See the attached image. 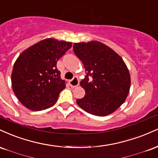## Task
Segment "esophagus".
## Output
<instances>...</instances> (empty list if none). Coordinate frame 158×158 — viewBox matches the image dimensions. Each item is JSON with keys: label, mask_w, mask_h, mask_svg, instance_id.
Instances as JSON below:
<instances>
[{"label": "esophagus", "mask_w": 158, "mask_h": 158, "mask_svg": "<svg viewBox=\"0 0 158 158\" xmlns=\"http://www.w3.org/2000/svg\"><path fill=\"white\" fill-rule=\"evenodd\" d=\"M69 85L72 87L77 86L79 85L78 78H77V77H74L73 79H72L71 81H69Z\"/></svg>", "instance_id": "1"}]
</instances>
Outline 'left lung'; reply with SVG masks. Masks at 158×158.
Returning <instances> with one entry per match:
<instances>
[{
	"label": "left lung",
	"instance_id": "1",
	"mask_svg": "<svg viewBox=\"0 0 158 158\" xmlns=\"http://www.w3.org/2000/svg\"><path fill=\"white\" fill-rule=\"evenodd\" d=\"M73 50L86 74L81 81L86 94L77 99V105L94 115L112 114L129 92L131 77L127 65L114 50L99 41L75 43Z\"/></svg>",
	"mask_w": 158,
	"mask_h": 158
}]
</instances>
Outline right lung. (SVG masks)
<instances>
[{
    "label": "right lung",
    "instance_id": "obj_1",
    "mask_svg": "<svg viewBox=\"0 0 158 158\" xmlns=\"http://www.w3.org/2000/svg\"><path fill=\"white\" fill-rule=\"evenodd\" d=\"M72 47V43L47 38L40 40L22 52L12 72L14 93L27 109L40 111L56 103L64 89L57 62Z\"/></svg>",
    "mask_w": 158,
    "mask_h": 158
}]
</instances>
